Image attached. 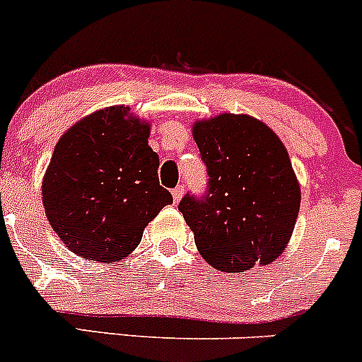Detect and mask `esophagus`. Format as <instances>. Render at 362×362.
<instances>
[{"instance_id":"esophagus-1","label":"esophagus","mask_w":362,"mask_h":362,"mask_svg":"<svg viewBox=\"0 0 362 362\" xmlns=\"http://www.w3.org/2000/svg\"><path fill=\"white\" fill-rule=\"evenodd\" d=\"M183 192H185L183 185H177V187H175L174 190H172V197H174L175 202L181 201V197H183Z\"/></svg>"}]
</instances>
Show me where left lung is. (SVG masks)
I'll return each instance as SVG.
<instances>
[{
  "mask_svg": "<svg viewBox=\"0 0 362 362\" xmlns=\"http://www.w3.org/2000/svg\"><path fill=\"white\" fill-rule=\"evenodd\" d=\"M208 183L188 192L179 211L201 256L222 272L268 264L284 250L300 209V187L286 147L249 115H223L194 126Z\"/></svg>",
  "mask_w": 362,
  "mask_h": 362,
  "instance_id": "8db88e82",
  "label": "left lung"
}]
</instances>
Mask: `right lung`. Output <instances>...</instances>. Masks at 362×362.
I'll return each instance as SVG.
<instances>
[{"instance_id": "add662e5", "label": "right lung", "mask_w": 362, "mask_h": 362, "mask_svg": "<svg viewBox=\"0 0 362 362\" xmlns=\"http://www.w3.org/2000/svg\"><path fill=\"white\" fill-rule=\"evenodd\" d=\"M112 106L72 126L57 144L42 183L46 216L58 238L85 259L117 261L170 204L160 187L149 126Z\"/></svg>"}]
</instances>
